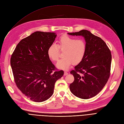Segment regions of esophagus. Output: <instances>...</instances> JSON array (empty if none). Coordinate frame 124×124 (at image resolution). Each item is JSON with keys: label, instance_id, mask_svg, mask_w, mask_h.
<instances>
[{"label": "esophagus", "instance_id": "1", "mask_svg": "<svg viewBox=\"0 0 124 124\" xmlns=\"http://www.w3.org/2000/svg\"><path fill=\"white\" fill-rule=\"evenodd\" d=\"M68 73L67 72V71H64V75L65 76H66V75H68Z\"/></svg>", "mask_w": 124, "mask_h": 124}]
</instances>
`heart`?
Returning <instances> with one entry per match:
<instances>
[{
	"instance_id": "heart-1",
	"label": "heart",
	"mask_w": 124,
	"mask_h": 124,
	"mask_svg": "<svg viewBox=\"0 0 124 124\" xmlns=\"http://www.w3.org/2000/svg\"><path fill=\"white\" fill-rule=\"evenodd\" d=\"M64 52V57L57 63L59 69L66 70L71 64L80 63L85 55L86 44L83 39H76L68 35L62 36L57 42V45H51L48 49V55L53 62H57L60 57V52Z\"/></svg>"
}]
</instances>
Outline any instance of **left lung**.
Segmentation results:
<instances>
[{
	"instance_id": "obj_1",
	"label": "left lung",
	"mask_w": 124,
	"mask_h": 124,
	"mask_svg": "<svg viewBox=\"0 0 124 124\" xmlns=\"http://www.w3.org/2000/svg\"><path fill=\"white\" fill-rule=\"evenodd\" d=\"M82 36L86 44V51L82 61L70 73L74 77L70 90L75 96L88 99L98 94L105 86L110 76L111 52L102 39L85 30L68 33Z\"/></svg>"
}]
</instances>
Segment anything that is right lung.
Wrapping results in <instances>:
<instances>
[{
	"label": "right lung",
	"mask_w": 124,
	"mask_h": 124,
	"mask_svg": "<svg viewBox=\"0 0 124 124\" xmlns=\"http://www.w3.org/2000/svg\"><path fill=\"white\" fill-rule=\"evenodd\" d=\"M57 35L36 31L19 42L11 55L10 65L15 83L31 101L42 102L53 95L56 81L61 78L48 55V49Z\"/></svg>",
	"instance_id": "right-lung-1"
}]
</instances>
